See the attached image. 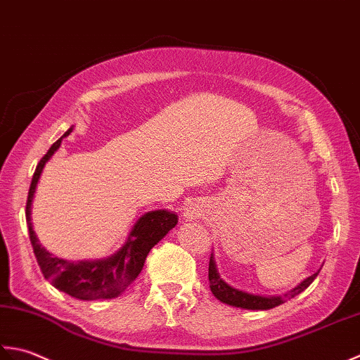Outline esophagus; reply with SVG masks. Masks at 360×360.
Returning a JSON list of instances; mask_svg holds the SVG:
<instances>
[{
  "instance_id": "34e87169",
  "label": "esophagus",
  "mask_w": 360,
  "mask_h": 360,
  "mask_svg": "<svg viewBox=\"0 0 360 360\" xmlns=\"http://www.w3.org/2000/svg\"><path fill=\"white\" fill-rule=\"evenodd\" d=\"M185 216L188 219H195L197 216H199V210H197L195 207H188L185 211Z\"/></svg>"
}]
</instances>
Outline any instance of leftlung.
Wrapping results in <instances>:
<instances>
[{"mask_svg": "<svg viewBox=\"0 0 360 360\" xmlns=\"http://www.w3.org/2000/svg\"><path fill=\"white\" fill-rule=\"evenodd\" d=\"M320 272V270H319ZM319 272H315L309 278L298 284L295 289L285 293V295L281 297H261V295H252V293L242 292L239 289H234L231 285L226 284L221 276L217 274L214 258H212V253L210 256V267H208V278H210V289L212 292L219 302H222L225 304H230L234 307H242V309H261V311H267L272 309V307H276L283 304L285 300H290L293 297H297L298 293H302L306 288H309V284L317 278Z\"/></svg>", "mask_w": 360, "mask_h": 360, "instance_id": "1", "label": "left lung"}]
</instances>
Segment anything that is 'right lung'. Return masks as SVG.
Here are the masks:
<instances>
[{
    "instance_id": "1",
    "label": "right lung",
    "mask_w": 360,
    "mask_h": 360,
    "mask_svg": "<svg viewBox=\"0 0 360 360\" xmlns=\"http://www.w3.org/2000/svg\"><path fill=\"white\" fill-rule=\"evenodd\" d=\"M70 129L63 136L71 134ZM62 136V138H63ZM62 138L51 146L45 157L37 165L34 177L29 186L26 200V222L29 229V239L34 248V255L39 262L43 276L54 285L77 300H110L116 298L134 283L135 278L143 270L144 261L148 258L150 248L163 239L167 231L179 222V216L167 210L150 211L138 219L131 229L126 244L118 253L107 259L98 261H67L51 255L40 245L31 224V203L34 199L37 181L45 167L46 161L58 149Z\"/></svg>"
}]
</instances>
